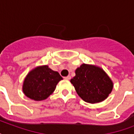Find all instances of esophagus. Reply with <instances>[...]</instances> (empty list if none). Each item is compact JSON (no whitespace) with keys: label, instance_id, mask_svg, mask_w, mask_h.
<instances>
[{"label":"esophagus","instance_id":"1","mask_svg":"<svg viewBox=\"0 0 134 134\" xmlns=\"http://www.w3.org/2000/svg\"><path fill=\"white\" fill-rule=\"evenodd\" d=\"M64 79H67V80H69L70 79H71V76H65V77H64Z\"/></svg>","mask_w":134,"mask_h":134}]
</instances>
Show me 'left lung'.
I'll return each mask as SVG.
<instances>
[{
	"label": "left lung",
	"instance_id": "1",
	"mask_svg": "<svg viewBox=\"0 0 134 134\" xmlns=\"http://www.w3.org/2000/svg\"><path fill=\"white\" fill-rule=\"evenodd\" d=\"M75 74L70 81L85 102L90 104L101 102L112 91V81L99 67L83 64L76 69Z\"/></svg>",
	"mask_w": 134,
	"mask_h": 134
}]
</instances>
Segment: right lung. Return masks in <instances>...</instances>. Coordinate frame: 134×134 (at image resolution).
<instances>
[{"instance_id": "right-lung-1", "label": "right lung", "mask_w": 134, "mask_h": 134, "mask_svg": "<svg viewBox=\"0 0 134 134\" xmlns=\"http://www.w3.org/2000/svg\"><path fill=\"white\" fill-rule=\"evenodd\" d=\"M62 79L58 71H53L47 65L37 67L26 76L23 91L31 99L42 101L53 92L58 83Z\"/></svg>"}]
</instances>
